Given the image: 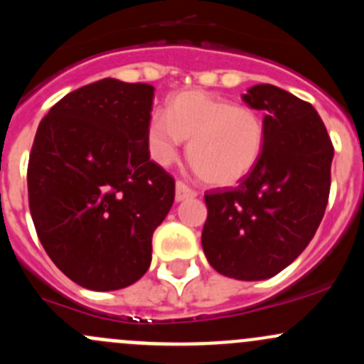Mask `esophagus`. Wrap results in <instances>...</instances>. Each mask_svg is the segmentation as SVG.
Instances as JSON below:
<instances>
[{
  "label": "esophagus",
  "mask_w": 364,
  "mask_h": 364,
  "mask_svg": "<svg viewBox=\"0 0 364 364\" xmlns=\"http://www.w3.org/2000/svg\"><path fill=\"white\" fill-rule=\"evenodd\" d=\"M193 197H197L196 190H192L188 185H185L183 181L176 183V203H183V200L193 199Z\"/></svg>",
  "instance_id": "obj_1"
}]
</instances>
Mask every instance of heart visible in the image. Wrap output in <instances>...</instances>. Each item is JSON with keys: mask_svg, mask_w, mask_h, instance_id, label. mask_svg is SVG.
Returning <instances> with one entry per match:
<instances>
[{"mask_svg": "<svg viewBox=\"0 0 364 364\" xmlns=\"http://www.w3.org/2000/svg\"><path fill=\"white\" fill-rule=\"evenodd\" d=\"M264 139L259 114L199 90L174 95L167 114L155 112L148 124L153 159L167 167L178 160L183 141H190V165L213 186L247 178L262 155Z\"/></svg>", "mask_w": 364, "mask_h": 364, "instance_id": "b5f03b06", "label": "heart"}]
</instances>
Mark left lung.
I'll return each mask as SVG.
<instances>
[{
	"label": "left lung",
	"instance_id": "8db88e82",
	"mask_svg": "<svg viewBox=\"0 0 364 364\" xmlns=\"http://www.w3.org/2000/svg\"><path fill=\"white\" fill-rule=\"evenodd\" d=\"M264 111V149L236 188L205 193L203 250L213 269L267 280L308 247L328 205L335 149L317 111L271 84L241 97Z\"/></svg>",
	"mask_w": 364,
	"mask_h": 364
}]
</instances>
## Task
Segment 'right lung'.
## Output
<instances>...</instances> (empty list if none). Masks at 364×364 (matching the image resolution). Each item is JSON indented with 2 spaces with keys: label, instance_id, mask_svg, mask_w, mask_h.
Instances as JSON below:
<instances>
[{
  "label": "right lung",
  "instance_id": "right-lung-1",
  "mask_svg": "<svg viewBox=\"0 0 364 364\" xmlns=\"http://www.w3.org/2000/svg\"><path fill=\"white\" fill-rule=\"evenodd\" d=\"M155 87L102 79L40 121L28 164L29 211L47 255L72 282L107 292L151 264L174 179L149 160Z\"/></svg>",
  "mask_w": 364,
  "mask_h": 364
}]
</instances>
